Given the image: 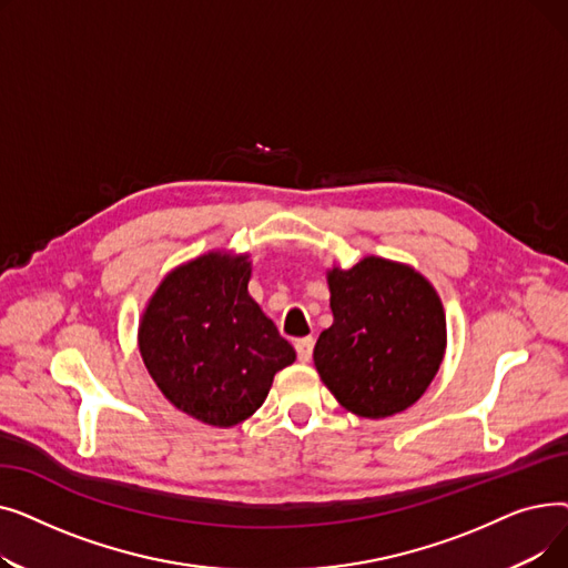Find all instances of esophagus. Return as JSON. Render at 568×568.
<instances>
[{
	"label": "esophagus",
	"instance_id": "esophagus-1",
	"mask_svg": "<svg viewBox=\"0 0 568 568\" xmlns=\"http://www.w3.org/2000/svg\"><path fill=\"white\" fill-rule=\"evenodd\" d=\"M313 345H315L313 336L300 338V341L294 343V347H296V354H300V362H302V364H308V362H311V356H313Z\"/></svg>",
	"mask_w": 568,
	"mask_h": 568
}]
</instances>
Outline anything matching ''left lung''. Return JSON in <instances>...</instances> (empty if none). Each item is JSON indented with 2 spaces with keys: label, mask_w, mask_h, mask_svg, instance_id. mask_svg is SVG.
<instances>
[{
  "label": "left lung",
  "mask_w": 568,
  "mask_h": 568,
  "mask_svg": "<svg viewBox=\"0 0 568 568\" xmlns=\"http://www.w3.org/2000/svg\"><path fill=\"white\" fill-rule=\"evenodd\" d=\"M334 324L315 343L326 389L352 414L384 419L419 400L446 352V317L433 283L414 266L366 255L326 268Z\"/></svg>",
  "instance_id": "8db88e82"
}]
</instances>
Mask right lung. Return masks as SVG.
<instances>
[{"instance_id": "1", "label": "right lung", "mask_w": 568, "mask_h": 568, "mask_svg": "<svg viewBox=\"0 0 568 568\" xmlns=\"http://www.w3.org/2000/svg\"><path fill=\"white\" fill-rule=\"evenodd\" d=\"M248 253L209 251L174 266L138 326L142 362L161 394L193 419L232 428L264 403L294 347L248 294Z\"/></svg>"}]
</instances>
